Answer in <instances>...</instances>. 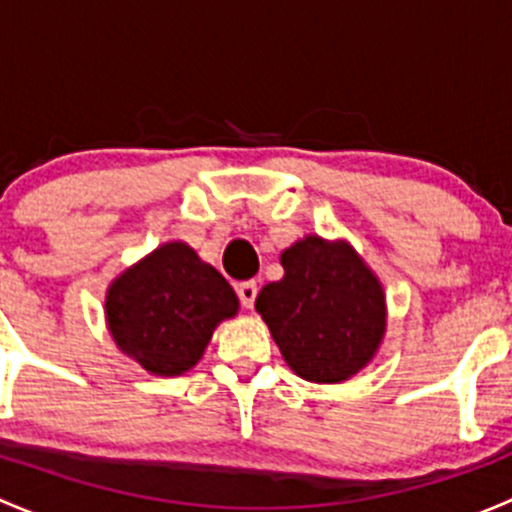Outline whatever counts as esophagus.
Listing matches in <instances>:
<instances>
[{
  "label": "esophagus",
  "mask_w": 512,
  "mask_h": 512,
  "mask_svg": "<svg viewBox=\"0 0 512 512\" xmlns=\"http://www.w3.org/2000/svg\"><path fill=\"white\" fill-rule=\"evenodd\" d=\"M237 289V297H240V304L242 307H247V309H252V304H255V299H257V285L255 282H240V285L235 287Z\"/></svg>",
  "instance_id": "esophagus-1"
}]
</instances>
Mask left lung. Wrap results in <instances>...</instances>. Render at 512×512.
Masks as SVG:
<instances>
[{
    "instance_id": "8db88e82",
    "label": "left lung",
    "mask_w": 512,
    "mask_h": 512,
    "mask_svg": "<svg viewBox=\"0 0 512 512\" xmlns=\"http://www.w3.org/2000/svg\"><path fill=\"white\" fill-rule=\"evenodd\" d=\"M285 277L255 309L302 379L339 384L364 369L384 337V292L347 242L304 237L282 252Z\"/></svg>"
}]
</instances>
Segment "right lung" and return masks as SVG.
Wrapping results in <instances>:
<instances>
[{"mask_svg":"<svg viewBox=\"0 0 512 512\" xmlns=\"http://www.w3.org/2000/svg\"><path fill=\"white\" fill-rule=\"evenodd\" d=\"M237 312V297L215 267L185 242H168L123 272L106 297L118 347L158 376L198 364L213 329Z\"/></svg>","mask_w":512,"mask_h":512,"instance_id":"right-lung-1","label":"right lung"}]
</instances>
